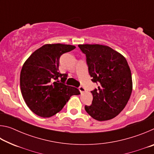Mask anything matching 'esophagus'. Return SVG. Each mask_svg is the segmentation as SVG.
Wrapping results in <instances>:
<instances>
[{
	"label": "esophagus",
	"mask_w": 154,
	"mask_h": 154,
	"mask_svg": "<svg viewBox=\"0 0 154 154\" xmlns=\"http://www.w3.org/2000/svg\"><path fill=\"white\" fill-rule=\"evenodd\" d=\"M79 90L80 91V92L81 93H83V92H84L85 91V88L83 87V86H82V85H80V86L79 87Z\"/></svg>",
	"instance_id": "34e87169"
}]
</instances>
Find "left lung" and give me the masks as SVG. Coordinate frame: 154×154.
I'll list each match as a JSON object with an SVG mask.
<instances>
[{
	"mask_svg": "<svg viewBox=\"0 0 154 154\" xmlns=\"http://www.w3.org/2000/svg\"><path fill=\"white\" fill-rule=\"evenodd\" d=\"M86 57L88 72L98 88L91 91L92 105L87 113L98 121L116 117L126 106L132 90V75L126 58L108 46L78 45Z\"/></svg>",
	"mask_w": 154,
	"mask_h": 154,
	"instance_id": "8db88e82",
	"label": "left lung"
}]
</instances>
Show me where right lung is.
Returning a JSON list of instances; mask_svg holds the SVG:
<instances>
[{
    "mask_svg": "<svg viewBox=\"0 0 154 154\" xmlns=\"http://www.w3.org/2000/svg\"><path fill=\"white\" fill-rule=\"evenodd\" d=\"M75 46L46 44L31 54L20 72V89L27 106L34 113L49 118L60 111L77 88L65 84L68 75L58 72L60 58Z\"/></svg>",
    "mask_w": 154,
    "mask_h": 154,
    "instance_id": "right-lung-1",
    "label": "right lung"
}]
</instances>
